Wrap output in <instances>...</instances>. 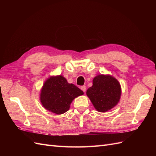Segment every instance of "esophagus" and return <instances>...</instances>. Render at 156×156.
I'll use <instances>...</instances> for the list:
<instances>
[{
    "label": "esophagus",
    "instance_id": "esophagus-1",
    "mask_svg": "<svg viewBox=\"0 0 156 156\" xmlns=\"http://www.w3.org/2000/svg\"><path fill=\"white\" fill-rule=\"evenodd\" d=\"M81 89L82 90H83L84 92H85L86 90H87V87H86L85 85H83V86H81Z\"/></svg>",
    "mask_w": 156,
    "mask_h": 156
}]
</instances>
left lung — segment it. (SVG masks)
Here are the masks:
<instances>
[{
  "mask_svg": "<svg viewBox=\"0 0 156 156\" xmlns=\"http://www.w3.org/2000/svg\"><path fill=\"white\" fill-rule=\"evenodd\" d=\"M121 86L112 75L100 74L93 79L92 86L87 90V96L96 111L105 112L119 103L121 97Z\"/></svg>",
  "mask_w": 156,
  "mask_h": 156,
  "instance_id": "obj_1",
  "label": "left lung"
}]
</instances>
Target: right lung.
I'll return each mask as SVG.
<instances>
[{"instance_id": "add662e5", "label": "right lung", "mask_w": 156, "mask_h": 156, "mask_svg": "<svg viewBox=\"0 0 156 156\" xmlns=\"http://www.w3.org/2000/svg\"><path fill=\"white\" fill-rule=\"evenodd\" d=\"M83 94L81 89L68 83L62 75H53L45 81L40 90V100L46 110L62 115L69 109L75 98Z\"/></svg>"}]
</instances>
